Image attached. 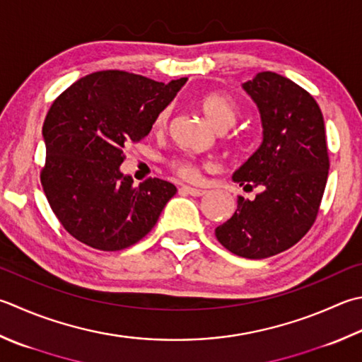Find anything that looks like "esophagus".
I'll return each mask as SVG.
<instances>
[{
	"instance_id": "esophagus-1",
	"label": "esophagus",
	"mask_w": 362,
	"mask_h": 362,
	"mask_svg": "<svg viewBox=\"0 0 362 362\" xmlns=\"http://www.w3.org/2000/svg\"><path fill=\"white\" fill-rule=\"evenodd\" d=\"M182 190H184V192H187L189 195H192V197H202V195L206 194V190H204V189L190 187V186H182Z\"/></svg>"
}]
</instances>
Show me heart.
I'll return each instance as SVG.
<instances>
[{"instance_id":"b5f03b06","label":"heart","mask_w":362,"mask_h":362,"mask_svg":"<svg viewBox=\"0 0 362 362\" xmlns=\"http://www.w3.org/2000/svg\"><path fill=\"white\" fill-rule=\"evenodd\" d=\"M200 110L203 112L206 119L213 124L217 131H225L230 127L238 118V107L231 99L222 94H206L199 102ZM170 117L168 108H163L158 113L154 121L156 129H163L167 126V121ZM172 167L176 173L182 176L184 180L195 181L200 178V170L197 163L189 159H176L172 162Z\"/></svg>"}]
</instances>
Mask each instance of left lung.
Segmentation results:
<instances>
[{"instance_id":"obj_1","label":"left lung","mask_w":362,"mask_h":362,"mask_svg":"<svg viewBox=\"0 0 362 362\" xmlns=\"http://www.w3.org/2000/svg\"><path fill=\"white\" fill-rule=\"evenodd\" d=\"M243 90L260 112L263 140L231 180L262 192L254 200L238 197L235 214L216 238L235 255L260 260L290 249L315 222L329 158L323 115L308 91L269 71Z\"/></svg>"}]
</instances>
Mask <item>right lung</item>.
<instances>
[{
	"mask_svg": "<svg viewBox=\"0 0 362 362\" xmlns=\"http://www.w3.org/2000/svg\"><path fill=\"white\" fill-rule=\"evenodd\" d=\"M186 81L160 83L100 71L77 80L53 102L42 126L47 158L40 182L54 216L75 240L113 252L151 231L176 187L159 178L134 186L119 165L124 148L146 137Z\"/></svg>",
	"mask_w": 362,
	"mask_h": 362,
	"instance_id": "right-lung-1",
	"label": "right lung"
}]
</instances>
